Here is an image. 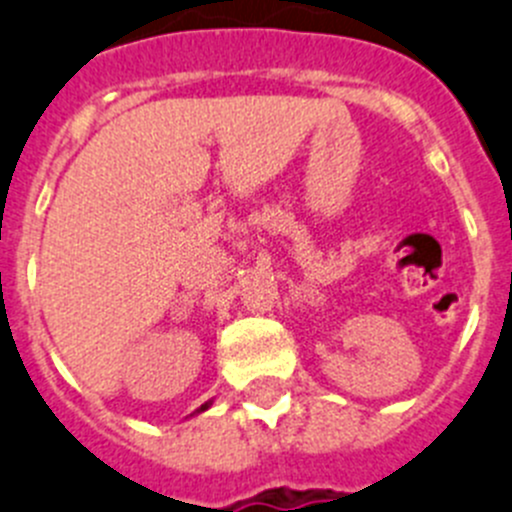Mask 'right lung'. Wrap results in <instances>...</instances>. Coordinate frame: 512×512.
Masks as SVG:
<instances>
[{
  "mask_svg": "<svg viewBox=\"0 0 512 512\" xmlns=\"http://www.w3.org/2000/svg\"><path fill=\"white\" fill-rule=\"evenodd\" d=\"M209 407H212V401H207V404H202V407H199V409H197V414L207 412V409H209Z\"/></svg>",
  "mask_w": 512,
  "mask_h": 512,
  "instance_id": "add662e5",
  "label": "right lung"
}]
</instances>
